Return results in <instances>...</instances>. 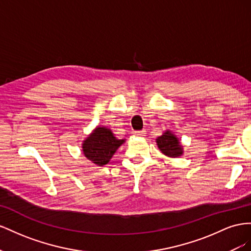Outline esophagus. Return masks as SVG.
Instances as JSON below:
<instances>
[{
	"mask_svg": "<svg viewBox=\"0 0 251 251\" xmlns=\"http://www.w3.org/2000/svg\"><path fill=\"white\" fill-rule=\"evenodd\" d=\"M134 135H135V137H140V138H143V137H145V135H146V131H145V130L135 131V132H134Z\"/></svg>",
	"mask_w": 251,
	"mask_h": 251,
	"instance_id": "esophagus-1",
	"label": "esophagus"
}]
</instances>
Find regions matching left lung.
Listing matches in <instances>:
<instances>
[{
  "label": "left lung",
  "instance_id": "8db88e82",
  "mask_svg": "<svg viewBox=\"0 0 251 251\" xmlns=\"http://www.w3.org/2000/svg\"><path fill=\"white\" fill-rule=\"evenodd\" d=\"M155 142L160 151L168 157H178L184 153L183 145L178 141V138L169 129L157 137Z\"/></svg>",
  "mask_w": 251,
  "mask_h": 251
}]
</instances>
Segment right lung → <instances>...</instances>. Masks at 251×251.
I'll return each instance as SVG.
<instances>
[{
	"instance_id": "1",
	"label": "right lung",
	"mask_w": 251,
	"mask_h": 251,
	"mask_svg": "<svg viewBox=\"0 0 251 251\" xmlns=\"http://www.w3.org/2000/svg\"><path fill=\"white\" fill-rule=\"evenodd\" d=\"M125 143V139L114 137L111 129L105 126H97L82 143V151L87 160L98 166H104L110 161L118 148Z\"/></svg>"
}]
</instances>
